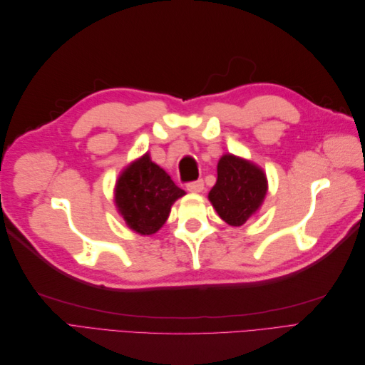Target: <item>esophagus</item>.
<instances>
[{
	"instance_id": "esophagus-1",
	"label": "esophagus",
	"mask_w": 365,
	"mask_h": 365,
	"mask_svg": "<svg viewBox=\"0 0 365 365\" xmlns=\"http://www.w3.org/2000/svg\"><path fill=\"white\" fill-rule=\"evenodd\" d=\"M187 190L192 192V193L202 192L204 190V181L202 180H197V181L189 182V184H187Z\"/></svg>"
}]
</instances>
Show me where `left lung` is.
Instances as JSON below:
<instances>
[{
	"instance_id": "1",
	"label": "left lung",
	"mask_w": 365,
	"mask_h": 365,
	"mask_svg": "<svg viewBox=\"0 0 365 365\" xmlns=\"http://www.w3.org/2000/svg\"><path fill=\"white\" fill-rule=\"evenodd\" d=\"M268 190L263 170L244 158L227 153L217 163V181L208 193L220 219L240 227L256 215Z\"/></svg>"
}]
</instances>
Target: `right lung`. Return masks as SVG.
<instances>
[{"label": "right lung", "instance_id": "1", "mask_svg": "<svg viewBox=\"0 0 365 365\" xmlns=\"http://www.w3.org/2000/svg\"><path fill=\"white\" fill-rule=\"evenodd\" d=\"M185 195L149 153L129 164L115 185V205L135 233H157L169 217L172 204Z\"/></svg>", "mask_w": 365, "mask_h": 365}]
</instances>
